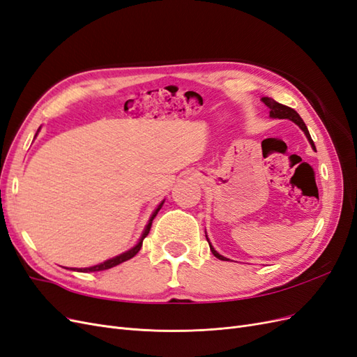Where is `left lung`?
<instances>
[{"mask_svg":"<svg viewBox=\"0 0 357 357\" xmlns=\"http://www.w3.org/2000/svg\"><path fill=\"white\" fill-rule=\"evenodd\" d=\"M261 101L269 109V116H271V117H274V119H289V121L295 122V123L302 129V131H304V134L307 135L311 147L316 149V146H314V143H312L311 135H310V132H308V129H307L304 121H302L301 116H299L294 109H290V107H287V105L280 104V102L274 101L273 98H268V96H264V98H262ZM205 236H207V235H205ZM207 241H208V238H207ZM208 244H210V241H208ZM210 250H211V253H213L215 257L220 259V261H228V259H226L225 256H222V255H219L218 252H215L211 244H210Z\"/></svg>","mask_w":357,"mask_h":357,"instance_id":"obj_1","label":"left lung"}]
</instances>
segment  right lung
Listing matches in <instances>:
<instances>
[{"instance_id":"right-lung-1","label":"right lung","mask_w":357,"mask_h":357,"mask_svg":"<svg viewBox=\"0 0 357 357\" xmlns=\"http://www.w3.org/2000/svg\"><path fill=\"white\" fill-rule=\"evenodd\" d=\"M162 204H164V201H162V202L158 205V208L153 211L152 218H150V220H149V223H147V226H146V229H144V232H143V235H142V238H139V241H138V243L131 248V250H128V252H125V253H122V255H119V256H114V257L109 259V261H105V262H102V264H100V265L89 266V268H79V269L75 268V269H77L79 273H95V271H104V269H110V268H113V266H116V265H119V264H122V262L128 261V259L134 257V256L139 252V248H142V245H143V240H144L146 236H147V234H149L150 228H152V222H153V219L156 218L158 211L162 208ZM75 269H74V271H75Z\"/></svg>"}]
</instances>
